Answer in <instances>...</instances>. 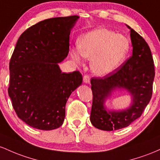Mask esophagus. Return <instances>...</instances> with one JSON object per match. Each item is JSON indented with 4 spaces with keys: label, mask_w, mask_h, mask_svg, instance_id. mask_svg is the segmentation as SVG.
I'll return each instance as SVG.
<instances>
[{
    "label": "esophagus",
    "mask_w": 160,
    "mask_h": 160,
    "mask_svg": "<svg viewBox=\"0 0 160 160\" xmlns=\"http://www.w3.org/2000/svg\"><path fill=\"white\" fill-rule=\"evenodd\" d=\"M83 81L86 84H90V76L89 75H86L85 76L83 77Z\"/></svg>",
    "instance_id": "1"
}]
</instances>
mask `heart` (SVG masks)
I'll return each instance as SVG.
<instances>
[{
    "instance_id": "heart-1",
    "label": "heart",
    "mask_w": 160,
    "mask_h": 160,
    "mask_svg": "<svg viewBox=\"0 0 160 160\" xmlns=\"http://www.w3.org/2000/svg\"><path fill=\"white\" fill-rule=\"evenodd\" d=\"M129 48L130 43L126 37L98 28L81 38L78 47L72 48L70 55L78 64L82 63L83 57L91 60V68L95 74L107 75L121 66Z\"/></svg>"
}]
</instances>
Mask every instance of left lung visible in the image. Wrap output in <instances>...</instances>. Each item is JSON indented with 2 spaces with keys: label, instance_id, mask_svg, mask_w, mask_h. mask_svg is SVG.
<instances>
[{
  "label": "left lung",
  "instance_id": "8db88e82",
  "mask_svg": "<svg viewBox=\"0 0 160 160\" xmlns=\"http://www.w3.org/2000/svg\"><path fill=\"white\" fill-rule=\"evenodd\" d=\"M132 56L122 66L103 78L91 80L93 103L91 122L95 128L113 131L125 128L143 113L152 97L155 76L153 60L148 43L130 26ZM118 89H126L132 96V104L122 111H109L105 100Z\"/></svg>",
  "mask_w": 160,
  "mask_h": 160
}]
</instances>
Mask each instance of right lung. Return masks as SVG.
<instances>
[{"label": "right lung", "instance_id": "1", "mask_svg": "<svg viewBox=\"0 0 160 160\" xmlns=\"http://www.w3.org/2000/svg\"><path fill=\"white\" fill-rule=\"evenodd\" d=\"M78 18L41 21L18 39L9 66L8 94L18 117L32 128L60 127L68 98L82 85L79 72H62L58 65L69 53V35Z\"/></svg>", "mask_w": 160, "mask_h": 160}]
</instances>
